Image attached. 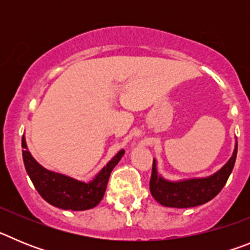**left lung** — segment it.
Returning <instances> with one entry per match:
<instances>
[{"mask_svg":"<svg viewBox=\"0 0 250 250\" xmlns=\"http://www.w3.org/2000/svg\"><path fill=\"white\" fill-rule=\"evenodd\" d=\"M238 145L230 160L214 175L204 179H191L184 182H167L156 173L155 160L152 161L150 178V193L156 202L169 208L198 207L211 200L227 184L237 159Z\"/></svg>","mask_w":250,"mask_h":250,"instance_id":"1","label":"left lung"}]
</instances>
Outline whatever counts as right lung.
I'll use <instances>...</instances> for the list:
<instances>
[{"label": "right lung", "instance_id": "add662e5", "mask_svg": "<svg viewBox=\"0 0 250 250\" xmlns=\"http://www.w3.org/2000/svg\"><path fill=\"white\" fill-rule=\"evenodd\" d=\"M22 149H23L22 158H23L26 171L36 190L51 205L65 210L67 209L87 210L96 207L104 198L112 169L118 164L124 154V150L119 151L109 161V164L101 170L99 175L91 183L86 184L41 167L31 156L30 151H27L23 136H22Z\"/></svg>", "mask_w": 250, "mask_h": 250}]
</instances>
